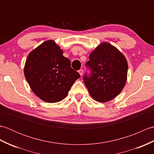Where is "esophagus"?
I'll return each mask as SVG.
<instances>
[{
	"label": "esophagus",
	"instance_id": "obj_1",
	"mask_svg": "<svg viewBox=\"0 0 154 154\" xmlns=\"http://www.w3.org/2000/svg\"><path fill=\"white\" fill-rule=\"evenodd\" d=\"M78 72H79V73L80 74L81 76V75H83V70H82V69H80V70H79V71H78Z\"/></svg>",
	"mask_w": 154,
	"mask_h": 154
}]
</instances>
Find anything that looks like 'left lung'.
Returning a JSON list of instances; mask_svg holds the SVG:
<instances>
[{"label":"left lung","instance_id":"8db88e82","mask_svg":"<svg viewBox=\"0 0 154 154\" xmlns=\"http://www.w3.org/2000/svg\"><path fill=\"white\" fill-rule=\"evenodd\" d=\"M86 63L91 69L90 76L83 80L91 97L99 103L115 98L125 86L128 63L126 57L116 48L103 42L89 55Z\"/></svg>","mask_w":154,"mask_h":154}]
</instances>
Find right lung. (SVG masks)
Listing matches in <instances>:
<instances>
[{"label":"right lung","instance_id":"1","mask_svg":"<svg viewBox=\"0 0 154 154\" xmlns=\"http://www.w3.org/2000/svg\"><path fill=\"white\" fill-rule=\"evenodd\" d=\"M24 75L35 95L47 103L65 99L79 73L71 67L63 50L52 40L43 42L26 59Z\"/></svg>","mask_w":154,"mask_h":154}]
</instances>
